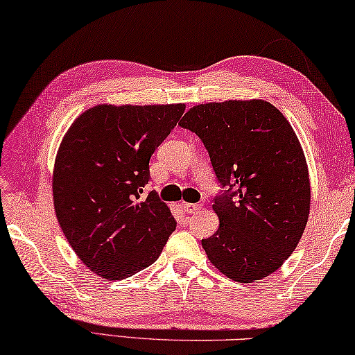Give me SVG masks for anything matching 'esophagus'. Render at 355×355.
I'll use <instances>...</instances> for the list:
<instances>
[{"mask_svg": "<svg viewBox=\"0 0 355 355\" xmlns=\"http://www.w3.org/2000/svg\"><path fill=\"white\" fill-rule=\"evenodd\" d=\"M181 207L184 209V212L187 214H193L196 211H200L201 209V205H195V202H181Z\"/></svg>", "mask_w": 355, "mask_h": 355, "instance_id": "esophagus-1", "label": "esophagus"}]
</instances>
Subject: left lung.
<instances>
[{
	"label": "left lung",
	"mask_w": 355,
	"mask_h": 355,
	"mask_svg": "<svg viewBox=\"0 0 355 355\" xmlns=\"http://www.w3.org/2000/svg\"><path fill=\"white\" fill-rule=\"evenodd\" d=\"M179 125L207 149L223 190L214 198L220 226L202 248L228 278L261 280L297 247L310 212V179L293 127L266 101L190 108Z\"/></svg>",
	"instance_id": "left-lung-1"
}]
</instances>
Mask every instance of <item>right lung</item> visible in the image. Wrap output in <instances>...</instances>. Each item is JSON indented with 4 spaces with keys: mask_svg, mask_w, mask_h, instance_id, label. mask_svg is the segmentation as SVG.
<instances>
[{
    "mask_svg": "<svg viewBox=\"0 0 355 355\" xmlns=\"http://www.w3.org/2000/svg\"><path fill=\"white\" fill-rule=\"evenodd\" d=\"M185 105H97L80 114L58 150L55 212L78 258L123 280L160 257L176 220L150 181L149 160Z\"/></svg>",
    "mask_w": 355,
    "mask_h": 355,
    "instance_id": "right-lung-1",
    "label": "right lung"
}]
</instances>
